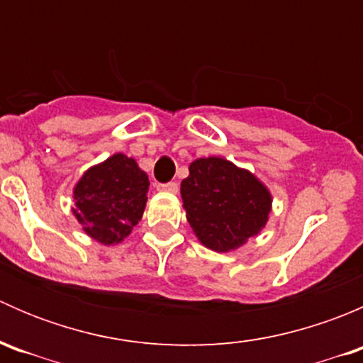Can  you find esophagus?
I'll use <instances>...</instances> for the list:
<instances>
[{"mask_svg":"<svg viewBox=\"0 0 363 363\" xmlns=\"http://www.w3.org/2000/svg\"><path fill=\"white\" fill-rule=\"evenodd\" d=\"M160 191H167V193H177L179 191V184L177 182H167V184H160L158 186Z\"/></svg>","mask_w":363,"mask_h":363,"instance_id":"1","label":"esophagus"}]
</instances>
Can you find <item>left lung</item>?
Wrapping results in <instances>:
<instances>
[{
  "instance_id": "8db88e82",
  "label": "left lung",
  "mask_w": 363,
  "mask_h": 363,
  "mask_svg": "<svg viewBox=\"0 0 363 363\" xmlns=\"http://www.w3.org/2000/svg\"><path fill=\"white\" fill-rule=\"evenodd\" d=\"M181 196L193 233L216 252L242 247L265 228L272 211L270 189L252 172L219 156L189 164Z\"/></svg>"
}]
</instances>
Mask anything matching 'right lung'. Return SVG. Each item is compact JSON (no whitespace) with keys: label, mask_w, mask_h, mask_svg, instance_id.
<instances>
[{"label":"right lung","mask_w":363,"mask_h":363,"mask_svg":"<svg viewBox=\"0 0 363 363\" xmlns=\"http://www.w3.org/2000/svg\"><path fill=\"white\" fill-rule=\"evenodd\" d=\"M147 189L149 177L137 161L116 152L87 168L75 182L72 212L87 237L116 246L144 216Z\"/></svg>","instance_id":"add662e5"}]
</instances>
